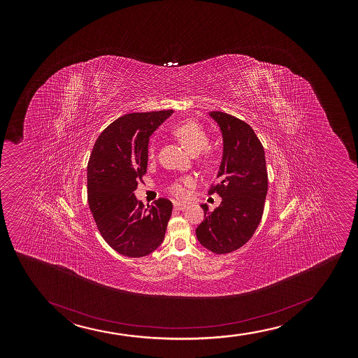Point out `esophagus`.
Returning a JSON list of instances; mask_svg holds the SVG:
<instances>
[{
    "label": "esophagus",
    "mask_w": 358,
    "mask_h": 358,
    "mask_svg": "<svg viewBox=\"0 0 358 358\" xmlns=\"http://www.w3.org/2000/svg\"><path fill=\"white\" fill-rule=\"evenodd\" d=\"M174 209L176 210H185L187 208L186 204H182V203H178V201H174Z\"/></svg>",
    "instance_id": "obj_1"
}]
</instances>
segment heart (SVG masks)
Here are the masks:
<instances>
[{"label": "heart", "instance_id": "heart-1", "mask_svg": "<svg viewBox=\"0 0 358 358\" xmlns=\"http://www.w3.org/2000/svg\"><path fill=\"white\" fill-rule=\"evenodd\" d=\"M173 135L176 136L181 143L184 144V147L192 155H197L199 152H203L209 144V137L204 131V129L201 128V125L194 122V120H187V122L179 124L173 130ZM148 159L150 161L155 159V147L154 145L149 147ZM191 184H192L191 179L174 181L169 187V191L176 197L186 198L189 194L187 186L191 185Z\"/></svg>", "mask_w": 358, "mask_h": 358}]
</instances>
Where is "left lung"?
<instances>
[{
    "instance_id": "obj_1",
    "label": "left lung",
    "mask_w": 358,
    "mask_h": 358,
    "mask_svg": "<svg viewBox=\"0 0 358 358\" xmlns=\"http://www.w3.org/2000/svg\"><path fill=\"white\" fill-rule=\"evenodd\" d=\"M209 115L220 127L223 141L218 184L209 194L217 192L222 201L214 211L201 204L204 220L196 235L206 250L226 255L243 246L259 226L267 194L266 161L248 124L224 112Z\"/></svg>"
}]
</instances>
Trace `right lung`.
Wrapping results in <instances>:
<instances>
[{
    "label": "right lung",
    "mask_w": 358,
    "mask_h": 358,
    "mask_svg": "<svg viewBox=\"0 0 358 358\" xmlns=\"http://www.w3.org/2000/svg\"><path fill=\"white\" fill-rule=\"evenodd\" d=\"M128 113L99 136L87 167L88 204L100 234L120 255L140 258L164 241L172 201L159 198L145 208L134 191L148 164L149 137L172 115Z\"/></svg>",
    "instance_id": "obj_1"
}]
</instances>
